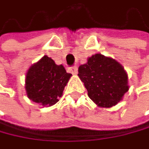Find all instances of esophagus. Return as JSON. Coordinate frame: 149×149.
Here are the masks:
<instances>
[{"instance_id":"34e87169","label":"esophagus","mask_w":149,"mask_h":149,"mask_svg":"<svg viewBox=\"0 0 149 149\" xmlns=\"http://www.w3.org/2000/svg\"><path fill=\"white\" fill-rule=\"evenodd\" d=\"M69 70H70V72L72 74H77L78 73V68L76 66L75 67H72V68H69Z\"/></svg>"}]
</instances>
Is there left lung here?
I'll return each mask as SVG.
<instances>
[{"label":"left lung","mask_w":149,"mask_h":149,"mask_svg":"<svg viewBox=\"0 0 149 149\" xmlns=\"http://www.w3.org/2000/svg\"><path fill=\"white\" fill-rule=\"evenodd\" d=\"M79 78L84 83L88 96L100 107H111L128 92V75L117 60L101 54H93L79 67Z\"/></svg>","instance_id":"left-lung-1"}]
</instances>
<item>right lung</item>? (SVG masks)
<instances>
[{"label": "right lung", "mask_w": 149, "mask_h": 149, "mask_svg": "<svg viewBox=\"0 0 149 149\" xmlns=\"http://www.w3.org/2000/svg\"><path fill=\"white\" fill-rule=\"evenodd\" d=\"M71 76L62 65H56L51 57L44 56L28 69L26 93L33 102L51 107L59 101Z\"/></svg>", "instance_id": "add662e5"}]
</instances>
